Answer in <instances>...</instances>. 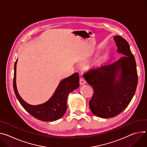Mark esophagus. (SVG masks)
<instances>
[{
	"mask_svg": "<svg viewBox=\"0 0 147 147\" xmlns=\"http://www.w3.org/2000/svg\"><path fill=\"white\" fill-rule=\"evenodd\" d=\"M85 84H86V82L84 80V78H83V77H81L80 78V85L83 86Z\"/></svg>",
	"mask_w": 147,
	"mask_h": 147,
	"instance_id": "1",
	"label": "esophagus"
}]
</instances>
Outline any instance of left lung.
I'll return each instance as SVG.
<instances>
[{
	"label": "left lung",
	"instance_id": "1",
	"mask_svg": "<svg viewBox=\"0 0 147 147\" xmlns=\"http://www.w3.org/2000/svg\"><path fill=\"white\" fill-rule=\"evenodd\" d=\"M114 40L123 57L114 63L92 69L83 76L93 88L90 109L96 116L109 118L121 113L134 96L138 83L137 66L129 45L121 36Z\"/></svg>",
	"mask_w": 147,
	"mask_h": 147
}]
</instances>
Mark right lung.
<instances>
[{"label":"right lung","instance_id":"right-lung-1","mask_svg":"<svg viewBox=\"0 0 147 147\" xmlns=\"http://www.w3.org/2000/svg\"><path fill=\"white\" fill-rule=\"evenodd\" d=\"M15 63L13 89L15 95L23 107L36 118L43 121H54L61 118L67 110L68 95L79 87V76L76 73L60 82L51 97L43 104L33 105L24 101L20 96L16 83V64Z\"/></svg>","mask_w":147,"mask_h":147}]
</instances>
